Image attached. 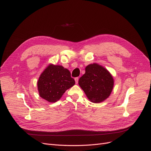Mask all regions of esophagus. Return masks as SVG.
<instances>
[{"label":"esophagus","instance_id":"esophagus-1","mask_svg":"<svg viewBox=\"0 0 151 151\" xmlns=\"http://www.w3.org/2000/svg\"><path fill=\"white\" fill-rule=\"evenodd\" d=\"M75 81H76V84L78 83V81H79V77H76L75 78Z\"/></svg>","mask_w":151,"mask_h":151}]
</instances>
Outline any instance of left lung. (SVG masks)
Wrapping results in <instances>:
<instances>
[{
	"mask_svg": "<svg viewBox=\"0 0 151 151\" xmlns=\"http://www.w3.org/2000/svg\"><path fill=\"white\" fill-rule=\"evenodd\" d=\"M85 74L80 77L79 85L90 101L99 103L111 94L114 79L109 72L96 63L86 66Z\"/></svg>",
	"mask_w": 151,
	"mask_h": 151,
	"instance_id": "obj_1",
	"label": "left lung"
}]
</instances>
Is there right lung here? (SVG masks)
<instances>
[{
  "label": "right lung",
  "mask_w": 151,
  "mask_h": 151,
  "mask_svg": "<svg viewBox=\"0 0 151 151\" xmlns=\"http://www.w3.org/2000/svg\"><path fill=\"white\" fill-rule=\"evenodd\" d=\"M74 84L75 81L69 70L62 65L52 63L41 74L37 83L40 96L50 103L57 101Z\"/></svg>",
  "instance_id": "right-lung-1"
}]
</instances>
